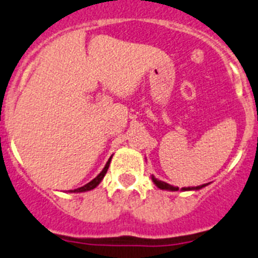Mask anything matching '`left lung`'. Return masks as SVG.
Wrapping results in <instances>:
<instances>
[{"label": "left lung", "instance_id": "1", "mask_svg": "<svg viewBox=\"0 0 258 258\" xmlns=\"http://www.w3.org/2000/svg\"><path fill=\"white\" fill-rule=\"evenodd\" d=\"M151 178H152L153 183H155L160 189H167V191H178L179 189L178 187H175V186H172V184H168V183H166V182L160 181V179L156 178L155 176H151ZM205 186H207V183L201 184V186H196V187H182L181 191H196V189L204 188Z\"/></svg>", "mask_w": 258, "mask_h": 258}]
</instances>
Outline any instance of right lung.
<instances>
[{
	"instance_id": "obj_1",
	"label": "right lung",
	"mask_w": 258,
	"mask_h": 258,
	"mask_svg": "<svg viewBox=\"0 0 258 258\" xmlns=\"http://www.w3.org/2000/svg\"><path fill=\"white\" fill-rule=\"evenodd\" d=\"M111 158H112V156H111L110 158H108V161H107V163H106V166L105 167H103V170L101 171L100 173H98L97 176H96L95 178L92 179V181H90L88 182V183H86L85 186H82V187H80V188H76V189H74V191H72V189H70V192H77V194H79V192H86V191H91V189H93V188H96V187L98 186V184H100V182L102 181L103 179V177H105V175H106V172H107V170H108V167H110V162H111Z\"/></svg>"
}]
</instances>
